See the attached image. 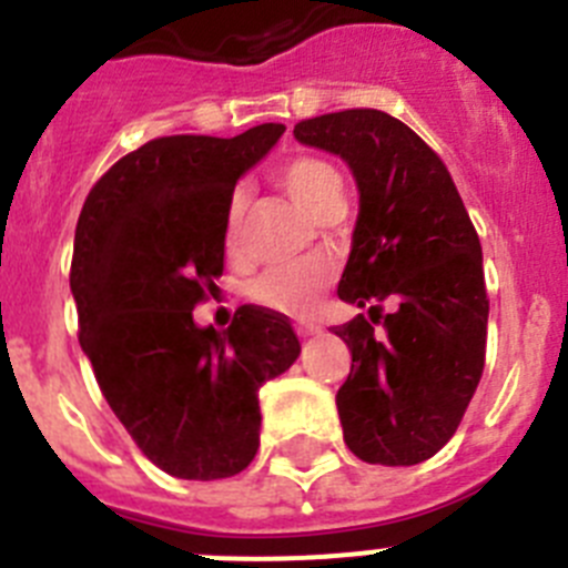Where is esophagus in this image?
Instances as JSON below:
<instances>
[{
	"instance_id": "esophagus-1",
	"label": "esophagus",
	"mask_w": 568,
	"mask_h": 568,
	"mask_svg": "<svg viewBox=\"0 0 568 568\" xmlns=\"http://www.w3.org/2000/svg\"><path fill=\"white\" fill-rule=\"evenodd\" d=\"M295 333H298L301 338H315V335H321L324 329H321L318 324H298V327H295Z\"/></svg>"
}]
</instances>
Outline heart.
<instances>
[{
    "mask_svg": "<svg viewBox=\"0 0 568 568\" xmlns=\"http://www.w3.org/2000/svg\"><path fill=\"white\" fill-rule=\"evenodd\" d=\"M275 182L301 202L310 213L318 215L321 210L341 195L338 173L327 162L313 159V155H293L275 168ZM244 219H247V193L235 190L227 199L222 224L224 250L230 255L239 253L244 241ZM329 264L324 258H304L295 264H278L261 273L253 284V298L261 307H270L284 315H307L318 304L329 284Z\"/></svg>",
    "mask_w": 568,
    "mask_h": 568,
    "instance_id": "1",
    "label": "heart"
}]
</instances>
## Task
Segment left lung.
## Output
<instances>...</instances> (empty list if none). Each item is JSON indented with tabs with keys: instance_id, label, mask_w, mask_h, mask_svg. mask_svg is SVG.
<instances>
[{
	"instance_id": "left-lung-1",
	"label": "left lung",
	"mask_w": 568,
	"mask_h": 568,
	"mask_svg": "<svg viewBox=\"0 0 568 568\" xmlns=\"http://www.w3.org/2000/svg\"><path fill=\"white\" fill-rule=\"evenodd\" d=\"M293 133L341 155L361 193L338 295L369 318L333 327L353 353L335 395L344 440L366 464H420L453 438L484 373L489 295L475 224L440 155L395 115L353 108Z\"/></svg>"
}]
</instances>
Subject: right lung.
<instances>
[{
  "label": "right lung",
  "mask_w": 568,
  "mask_h": 568,
  "mask_svg": "<svg viewBox=\"0 0 568 568\" xmlns=\"http://www.w3.org/2000/svg\"><path fill=\"white\" fill-rule=\"evenodd\" d=\"M284 133L162 135L122 155L79 213V344L135 446L173 478L219 480L258 453V389L298 358L287 315L244 304L224 333L193 310L224 273L227 199Z\"/></svg>",
  "instance_id": "add662e5"
}]
</instances>
